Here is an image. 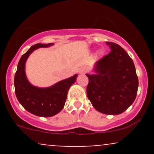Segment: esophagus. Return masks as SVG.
<instances>
[{"instance_id":"esophagus-1","label":"esophagus","mask_w":154,"mask_h":154,"mask_svg":"<svg viewBox=\"0 0 154 154\" xmlns=\"http://www.w3.org/2000/svg\"><path fill=\"white\" fill-rule=\"evenodd\" d=\"M87 70H88V69L86 68V67H82V68L79 69V73H81V74L85 73V72H87Z\"/></svg>"}]
</instances>
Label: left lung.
Here are the masks:
<instances>
[{"instance_id": "left-lung-1", "label": "left lung", "mask_w": 154, "mask_h": 154, "mask_svg": "<svg viewBox=\"0 0 154 154\" xmlns=\"http://www.w3.org/2000/svg\"><path fill=\"white\" fill-rule=\"evenodd\" d=\"M111 51L97 61L95 75L89 79L87 95L93 107L100 113L117 115L135 100L138 78L133 61L120 45L106 42Z\"/></svg>"}]
</instances>
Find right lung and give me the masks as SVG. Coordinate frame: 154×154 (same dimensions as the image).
I'll return each mask as SVG.
<instances>
[{
    "label": "right lung",
    "instance_id": "right-lung-1",
    "mask_svg": "<svg viewBox=\"0 0 154 154\" xmlns=\"http://www.w3.org/2000/svg\"><path fill=\"white\" fill-rule=\"evenodd\" d=\"M51 45L53 43H38L32 45L21 57L14 77L15 93L19 103L29 112L43 117L54 116L62 110L69 89L77 77L75 75L47 88L35 87L28 82L24 71L27 58L35 49Z\"/></svg>",
    "mask_w": 154,
    "mask_h": 154
}]
</instances>
